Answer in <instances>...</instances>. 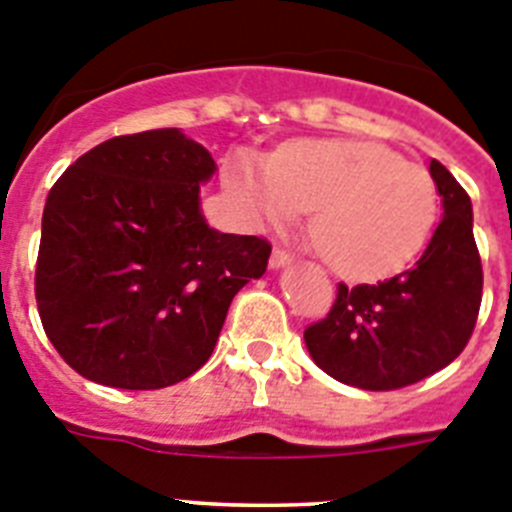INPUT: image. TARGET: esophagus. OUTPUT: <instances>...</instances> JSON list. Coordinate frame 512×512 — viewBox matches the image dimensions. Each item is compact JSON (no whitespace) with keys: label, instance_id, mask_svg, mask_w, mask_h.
<instances>
[{"label":"esophagus","instance_id":"obj_1","mask_svg":"<svg viewBox=\"0 0 512 512\" xmlns=\"http://www.w3.org/2000/svg\"><path fill=\"white\" fill-rule=\"evenodd\" d=\"M289 264H292V256H289L284 248H274V251H271V259H269L271 269H284V266Z\"/></svg>","mask_w":512,"mask_h":512}]
</instances>
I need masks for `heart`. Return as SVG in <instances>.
<instances>
[{
    "mask_svg": "<svg viewBox=\"0 0 512 512\" xmlns=\"http://www.w3.org/2000/svg\"><path fill=\"white\" fill-rule=\"evenodd\" d=\"M230 187L259 223H295L338 274L382 279L423 251L438 217L431 174L372 140H300L271 161L241 156Z\"/></svg>",
    "mask_w": 512,
    "mask_h": 512,
    "instance_id": "1",
    "label": "heart"
}]
</instances>
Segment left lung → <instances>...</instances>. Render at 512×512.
Listing matches in <instances>:
<instances>
[{
  "label": "left lung",
  "mask_w": 512,
  "mask_h": 512,
  "mask_svg": "<svg viewBox=\"0 0 512 512\" xmlns=\"http://www.w3.org/2000/svg\"><path fill=\"white\" fill-rule=\"evenodd\" d=\"M443 217L413 269L377 284H338L328 318L305 330L312 361L359 390H400L464 351L482 302L472 200L431 161Z\"/></svg>",
  "instance_id": "1"
}]
</instances>
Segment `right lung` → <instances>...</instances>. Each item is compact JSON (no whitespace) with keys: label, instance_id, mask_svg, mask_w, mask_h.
I'll return each instance as SVG.
<instances>
[{"label":"right lung","instance_id":"right-lung-1","mask_svg":"<svg viewBox=\"0 0 512 512\" xmlns=\"http://www.w3.org/2000/svg\"><path fill=\"white\" fill-rule=\"evenodd\" d=\"M210 151L179 128L117 135L76 158L43 210L35 300L45 336L92 382L161 390L212 356L271 246L210 228Z\"/></svg>","mask_w":512,"mask_h":512}]
</instances>
